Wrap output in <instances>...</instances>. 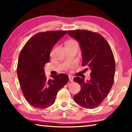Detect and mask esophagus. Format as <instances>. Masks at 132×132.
<instances>
[{
    "label": "esophagus",
    "mask_w": 132,
    "mask_h": 132,
    "mask_svg": "<svg viewBox=\"0 0 132 132\" xmlns=\"http://www.w3.org/2000/svg\"><path fill=\"white\" fill-rule=\"evenodd\" d=\"M69 80L70 82H73V77L71 76H70L69 77Z\"/></svg>",
    "instance_id": "1"
}]
</instances>
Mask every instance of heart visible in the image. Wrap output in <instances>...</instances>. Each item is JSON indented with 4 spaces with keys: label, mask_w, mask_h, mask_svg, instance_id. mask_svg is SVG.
I'll return each mask as SVG.
<instances>
[{
    "label": "heart",
    "mask_w": 132,
    "mask_h": 132,
    "mask_svg": "<svg viewBox=\"0 0 132 132\" xmlns=\"http://www.w3.org/2000/svg\"><path fill=\"white\" fill-rule=\"evenodd\" d=\"M66 44H77V42L75 40H69L67 42Z\"/></svg>",
    "instance_id": "1"
}]
</instances>
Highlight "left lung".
Masks as SVG:
<instances>
[{
    "mask_svg": "<svg viewBox=\"0 0 132 132\" xmlns=\"http://www.w3.org/2000/svg\"><path fill=\"white\" fill-rule=\"evenodd\" d=\"M68 34L79 42L82 54V65L91 71V79L76 77L74 81L80 85L81 90L74 100L82 107L95 108L108 95L114 81L115 62L108 42L101 35L87 30H70Z\"/></svg>",
    "mask_w": 132,
    "mask_h": 132,
    "instance_id": "8db88e82",
    "label": "left lung"
}]
</instances>
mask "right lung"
<instances>
[{
	"label": "right lung",
	"instance_id": "right-lung-1",
	"mask_svg": "<svg viewBox=\"0 0 132 132\" xmlns=\"http://www.w3.org/2000/svg\"><path fill=\"white\" fill-rule=\"evenodd\" d=\"M67 31H49L37 33L27 42L19 55L17 76L23 95L34 108L45 109L54 103L57 93L69 80L66 74L52 76L48 80L45 64L56 43Z\"/></svg>",
	"mask_w": 132,
	"mask_h": 132
}]
</instances>
